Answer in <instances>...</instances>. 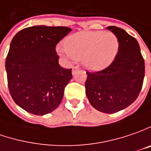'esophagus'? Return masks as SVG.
<instances>
[{"instance_id": "1", "label": "esophagus", "mask_w": 151, "mask_h": 151, "mask_svg": "<svg viewBox=\"0 0 151 151\" xmlns=\"http://www.w3.org/2000/svg\"><path fill=\"white\" fill-rule=\"evenodd\" d=\"M78 66H73V74H74L76 70H78Z\"/></svg>"}]
</instances>
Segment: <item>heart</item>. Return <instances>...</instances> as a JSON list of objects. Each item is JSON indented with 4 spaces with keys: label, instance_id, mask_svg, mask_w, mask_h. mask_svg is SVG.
<instances>
[{
    "label": "heart",
    "instance_id": "heart-1",
    "mask_svg": "<svg viewBox=\"0 0 151 151\" xmlns=\"http://www.w3.org/2000/svg\"><path fill=\"white\" fill-rule=\"evenodd\" d=\"M119 48V41L113 32L104 31L82 32L70 36L59 52H66L75 60H82L88 69L102 70L113 63Z\"/></svg>",
    "mask_w": 151,
    "mask_h": 151
}]
</instances>
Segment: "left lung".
Wrapping results in <instances>:
<instances>
[{"mask_svg": "<svg viewBox=\"0 0 151 151\" xmlns=\"http://www.w3.org/2000/svg\"><path fill=\"white\" fill-rule=\"evenodd\" d=\"M119 38V48L111 64L98 72L87 71L86 95L99 111L114 114L137 99L145 77V61L137 40L117 27H107Z\"/></svg>", "mask_w": 151, "mask_h": 151, "instance_id": "obj_1", "label": "left lung"}]
</instances>
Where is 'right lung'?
Returning a JSON list of instances; mask_svg holds the SVG:
<instances>
[{
    "label": "right lung",
    "instance_id": "right-lung-1",
    "mask_svg": "<svg viewBox=\"0 0 151 151\" xmlns=\"http://www.w3.org/2000/svg\"><path fill=\"white\" fill-rule=\"evenodd\" d=\"M70 32L66 27L34 26L15 35L6 60L7 84L24 110L43 115L60 104L73 75L72 68L58 64L56 46Z\"/></svg>",
    "mask_w": 151,
    "mask_h": 151
}]
</instances>
